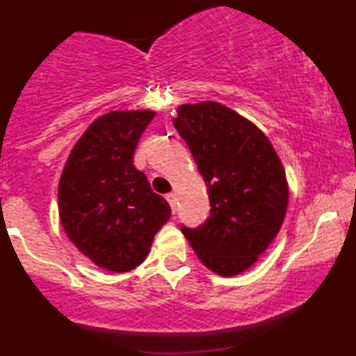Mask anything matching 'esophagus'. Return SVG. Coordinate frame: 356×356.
Segmentation results:
<instances>
[{
    "label": "esophagus",
    "instance_id": "esophagus-1",
    "mask_svg": "<svg viewBox=\"0 0 356 356\" xmlns=\"http://www.w3.org/2000/svg\"><path fill=\"white\" fill-rule=\"evenodd\" d=\"M165 199H167V202L170 204V209H172V212H175V204H177V197H175V194L170 192V194L165 195Z\"/></svg>",
    "mask_w": 356,
    "mask_h": 356
}]
</instances>
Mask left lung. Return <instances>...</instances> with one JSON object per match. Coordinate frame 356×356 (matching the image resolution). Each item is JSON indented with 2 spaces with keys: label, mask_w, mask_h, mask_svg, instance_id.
Here are the masks:
<instances>
[{
  "label": "left lung",
  "mask_w": 356,
  "mask_h": 356,
  "mask_svg": "<svg viewBox=\"0 0 356 356\" xmlns=\"http://www.w3.org/2000/svg\"><path fill=\"white\" fill-rule=\"evenodd\" d=\"M174 127L211 202L204 224H181L182 234L212 271L239 275L266 251L284 220L288 184L280 157L254 124L218 102L182 105Z\"/></svg>",
  "instance_id": "8db88e82"
}]
</instances>
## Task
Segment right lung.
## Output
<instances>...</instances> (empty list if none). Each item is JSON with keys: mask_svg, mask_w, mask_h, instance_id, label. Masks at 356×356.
<instances>
[{"mask_svg": "<svg viewBox=\"0 0 356 356\" xmlns=\"http://www.w3.org/2000/svg\"><path fill=\"white\" fill-rule=\"evenodd\" d=\"M155 113L110 112L97 118L73 147L58 186L67 236L97 266L125 273L149 254L170 207L134 167L138 138Z\"/></svg>", "mask_w": 356, "mask_h": 356, "instance_id": "obj_1", "label": "right lung"}]
</instances>
